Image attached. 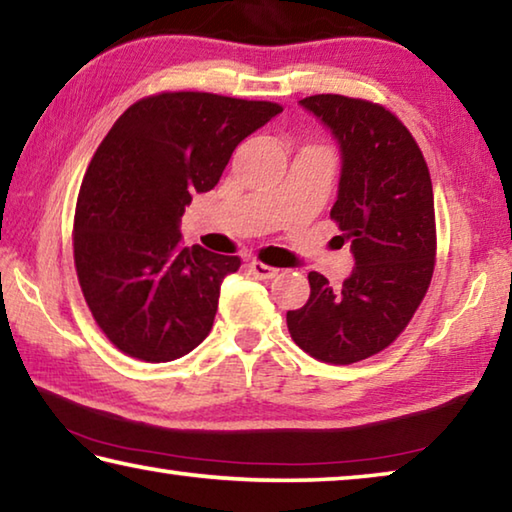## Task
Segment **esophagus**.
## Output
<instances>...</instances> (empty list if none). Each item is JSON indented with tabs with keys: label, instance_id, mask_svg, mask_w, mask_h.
<instances>
[{
	"label": "esophagus",
	"instance_id": "esophagus-1",
	"mask_svg": "<svg viewBox=\"0 0 512 512\" xmlns=\"http://www.w3.org/2000/svg\"><path fill=\"white\" fill-rule=\"evenodd\" d=\"M248 271L253 273L257 280H271V277H275L277 275V268H273V266H266V264H262V262H250L248 264Z\"/></svg>",
	"mask_w": 512,
	"mask_h": 512
}]
</instances>
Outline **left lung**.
Masks as SVG:
<instances>
[{"mask_svg":"<svg viewBox=\"0 0 512 512\" xmlns=\"http://www.w3.org/2000/svg\"><path fill=\"white\" fill-rule=\"evenodd\" d=\"M339 144V194L329 216L354 268L341 289L309 273L305 307L287 311L291 339L327 363L368 359L409 325L436 257L433 189L413 135L377 103L316 94L300 101Z\"/></svg>","mask_w":512,"mask_h":512,"instance_id":"8db88e82","label":"left lung"}]
</instances>
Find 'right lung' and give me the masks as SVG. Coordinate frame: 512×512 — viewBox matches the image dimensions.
<instances>
[{
  "instance_id": "right-lung-1",
  "label": "right lung",
  "mask_w": 512,
  "mask_h": 512,
  "mask_svg": "<svg viewBox=\"0 0 512 512\" xmlns=\"http://www.w3.org/2000/svg\"><path fill=\"white\" fill-rule=\"evenodd\" d=\"M280 112L268 101L164 92L133 103L103 137L76 201L74 264L94 320L128 357L173 361L210 334L221 284L241 259L183 248L180 219Z\"/></svg>"
}]
</instances>
